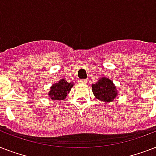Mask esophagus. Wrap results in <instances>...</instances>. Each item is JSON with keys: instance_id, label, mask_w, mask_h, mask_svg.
Here are the masks:
<instances>
[{"instance_id": "34e87169", "label": "esophagus", "mask_w": 156, "mask_h": 156, "mask_svg": "<svg viewBox=\"0 0 156 156\" xmlns=\"http://www.w3.org/2000/svg\"><path fill=\"white\" fill-rule=\"evenodd\" d=\"M80 84H87V81L86 80V79H82V80L78 81Z\"/></svg>"}]
</instances>
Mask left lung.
<instances>
[{"label": "left lung", "instance_id": "1", "mask_svg": "<svg viewBox=\"0 0 156 156\" xmlns=\"http://www.w3.org/2000/svg\"><path fill=\"white\" fill-rule=\"evenodd\" d=\"M91 87L95 97L104 103L112 102L118 94L113 82L106 77L100 78L97 83L91 85Z\"/></svg>", "mask_w": 156, "mask_h": 156}]
</instances>
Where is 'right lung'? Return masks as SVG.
Wrapping results in <instances>:
<instances>
[{
    "instance_id": "1",
    "label": "right lung",
    "mask_w": 156,
    "mask_h": 156,
    "mask_svg": "<svg viewBox=\"0 0 156 156\" xmlns=\"http://www.w3.org/2000/svg\"><path fill=\"white\" fill-rule=\"evenodd\" d=\"M74 83H68L64 78H61L58 83L52 84L50 87V90L48 93V97L52 100H62L66 99V95H68L73 87Z\"/></svg>"
}]
</instances>
